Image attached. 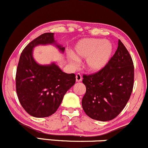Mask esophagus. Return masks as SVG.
Masks as SVG:
<instances>
[{
	"instance_id": "esophagus-1",
	"label": "esophagus",
	"mask_w": 148,
	"mask_h": 148,
	"mask_svg": "<svg viewBox=\"0 0 148 148\" xmlns=\"http://www.w3.org/2000/svg\"><path fill=\"white\" fill-rule=\"evenodd\" d=\"M76 80H77V82H80L82 81V77L80 74H77V76H76Z\"/></svg>"
}]
</instances>
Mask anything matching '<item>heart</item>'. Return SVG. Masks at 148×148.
Segmentation results:
<instances>
[{
  "label": "heart",
  "instance_id": "heart-1",
  "mask_svg": "<svg viewBox=\"0 0 148 148\" xmlns=\"http://www.w3.org/2000/svg\"><path fill=\"white\" fill-rule=\"evenodd\" d=\"M112 43L103 38H84L79 40L74 48V55L69 54L71 62L86 59V66L89 71L98 72L106 66L112 56Z\"/></svg>",
  "mask_w": 148,
  "mask_h": 148
}]
</instances>
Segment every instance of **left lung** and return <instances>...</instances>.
<instances>
[{"instance_id": "8db88e82", "label": "left lung", "mask_w": 148, "mask_h": 148, "mask_svg": "<svg viewBox=\"0 0 148 148\" xmlns=\"http://www.w3.org/2000/svg\"><path fill=\"white\" fill-rule=\"evenodd\" d=\"M83 78L86 91L82 104L88 116L102 121L118 116L129 101L134 82L132 58L122 42L119 40L117 50L103 69Z\"/></svg>"}]
</instances>
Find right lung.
Returning <instances> with one entry per match:
<instances>
[{"instance_id": "1", "label": "right lung", "mask_w": 148, "mask_h": 148, "mask_svg": "<svg viewBox=\"0 0 148 148\" xmlns=\"http://www.w3.org/2000/svg\"><path fill=\"white\" fill-rule=\"evenodd\" d=\"M39 45H55L61 53L65 48L54 38V33H45L29 43L21 53L16 73V90L22 106L27 113L37 118L54 114L64 95L75 84L74 74L63 72L56 62L40 64L33 51Z\"/></svg>"}]
</instances>
